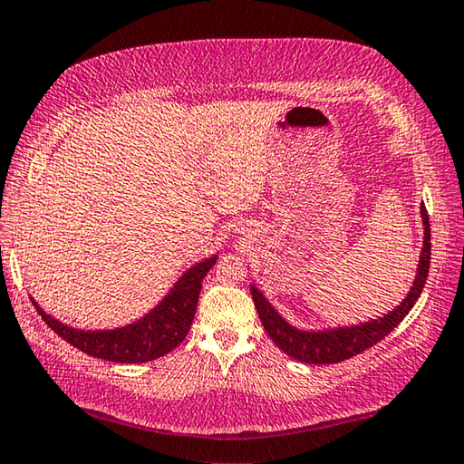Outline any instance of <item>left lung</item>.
<instances>
[{
    "label": "left lung",
    "instance_id": "left-lung-1",
    "mask_svg": "<svg viewBox=\"0 0 464 464\" xmlns=\"http://www.w3.org/2000/svg\"><path fill=\"white\" fill-rule=\"evenodd\" d=\"M420 213H422L424 223V246L422 254H420L414 285H411L408 296L403 298L400 306H395L392 313L383 314L382 318L369 320V323L357 326H341L331 328V331H300V328L285 323V320L276 313V308L266 300L264 294L251 284V296H254L259 320L261 324H264L266 333L269 334V339H272L288 357L300 361V363L313 365L341 363V361L355 357L359 353L373 347L375 343L385 339V336L406 318L410 310L414 308L428 277V267H430V221H428L424 205L420 208Z\"/></svg>",
    "mask_w": 464,
    "mask_h": 464
}]
</instances>
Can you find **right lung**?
<instances>
[{"instance_id":"obj_1","label":"right lung","mask_w":464,"mask_h":464,"mask_svg":"<svg viewBox=\"0 0 464 464\" xmlns=\"http://www.w3.org/2000/svg\"><path fill=\"white\" fill-rule=\"evenodd\" d=\"M217 256L208 257L200 264L192 266L180 276L174 284L170 294H166L160 304L150 313L136 320V323L125 324L113 331H81L63 324L61 320L46 314L36 302L42 320L63 336L72 347L87 353L91 357L113 361V363H146V361L164 357L166 353L179 347L188 334L192 320L197 313V302L203 285V277L210 267L215 266Z\"/></svg>"}]
</instances>
